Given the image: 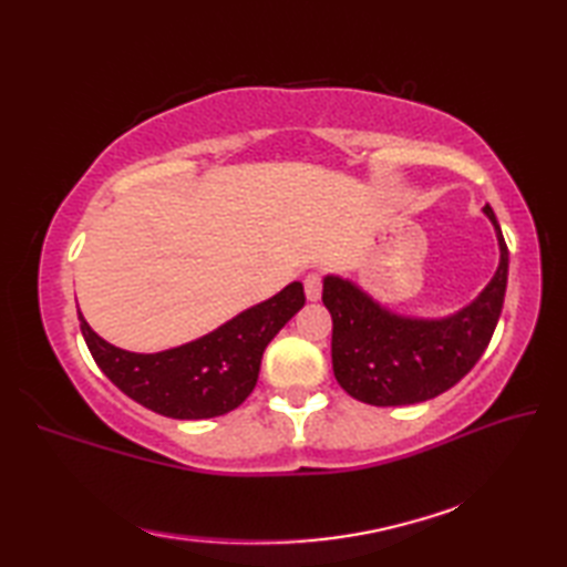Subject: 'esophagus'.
<instances>
[{
	"label": "esophagus",
	"instance_id": "esophagus-1",
	"mask_svg": "<svg viewBox=\"0 0 567 567\" xmlns=\"http://www.w3.org/2000/svg\"><path fill=\"white\" fill-rule=\"evenodd\" d=\"M305 292H307V299H311V302L321 297V275L319 272H307Z\"/></svg>",
	"mask_w": 567,
	"mask_h": 567
}]
</instances>
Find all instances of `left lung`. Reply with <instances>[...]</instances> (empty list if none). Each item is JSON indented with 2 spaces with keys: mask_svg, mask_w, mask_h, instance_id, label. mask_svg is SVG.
Returning a JSON list of instances; mask_svg holds the SVG:
<instances>
[{
  "mask_svg": "<svg viewBox=\"0 0 567 567\" xmlns=\"http://www.w3.org/2000/svg\"><path fill=\"white\" fill-rule=\"evenodd\" d=\"M485 214L497 231L499 268L483 295L453 317H400L353 282L333 275L323 280L321 299L333 319V375L348 394L372 406L416 404L473 370L497 329L509 272V250L489 204Z\"/></svg>",
  "mask_w": 567,
  "mask_h": 567,
  "instance_id": "8db88e82",
  "label": "left lung"
}]
</instances>
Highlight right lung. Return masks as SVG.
<instances>
[{
    "instance_id": "add662e5",
    "label": "right lung",
    "mask_w": 567,
    "mask_h": 567,
    "mask_svg": "<svg viewBox=\"0 0 567 567\" xmlns=\"http://www.w3.org/2000/svg\"><path fill=\"white\" fill-rule=\"evenodd\" d=\"M305 287L287 285L202 339L163 353H128L106 343L78 311L94 363L131 400L171 419H212L246 402L265 348L305 307Z\"/></svg>"
}]
</instances>
